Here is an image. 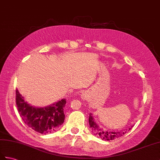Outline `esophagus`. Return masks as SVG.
<instances>
[{"instance_id": "obj_1", "label": "esophagus", "mask_w": 160, "mask_h": 160, "mask_svg": "<svg viewBox=\"0 0 160 160\" xmlns=\"http://www.w3.org/2000/svg\"><path fill=\"white\" fill-rule=\"evenodd\" d=\"M85 98H86V97H85V96H84V95L82 96V98L83 99H85Z\"/></svg>"}]
</instances>
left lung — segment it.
I'll return each instance as SVG.
<instances>
[{
  "mask_svg": "<svg viewBox=\"0 0 160 160\" xmlns=\"http://www.w3.org/2000/svg\"><path fill=\"white\" fill-rule=\"evenodd\" d=\"M89 127H90L91 130L96 135H97L98 137L100 138L101 139L104 140V141H112L116 138H118L120 136H123L126 133V131L125 132H108L104 131L102 129L100 128L98 126L94 119H93V116L91 113H89ZM131 128H129L128 130H130Z\"/></svg>",
  "mask_w": 160,
  "mask_h": 160,
  "instance_id": "8db88e82",
  "label": "left lung"
}]
</instances>
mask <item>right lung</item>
I'll use <instances>...</instances> for the list:
<instances>
[{
    "mask_svg": "<svg viewBox=\"0 0 160 160\" xmlns=\"http://www.w3.org/2000/svg\"><path fill=\"white\" fill-rule=\"evenodd\" d=\"M15 93V102L19 114L31 129L40 134H46L57 130L64 123V108L67 103L66 99H62L45 108H37L24 101L18 89Z\"/></svg>",
    "mask_w": 160,
    "mask_h": 160,
    "instance_id": "add662e5",
    "label": "right lung"
}]
</instances>
